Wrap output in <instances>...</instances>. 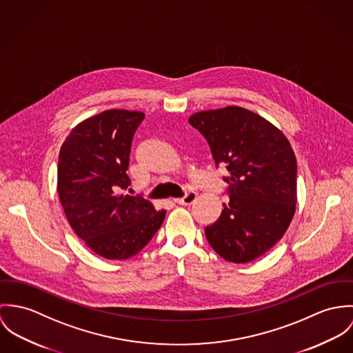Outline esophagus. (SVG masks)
Here are the masks:
<instances>
[{"label": "esophagus", "mask_w": 353, "mask_h": 353, "mask_svg": "<svg viewBox=\"0 0 353 353\" xmlns=\"http://www.w3.org/2000/svg\"><path fill=\"white\" fill-rule=\"evenodd\" d=\"M196 192L194 191H190V192H187L185 195L183 196V197H180V199H174V203H177V204H183V205H188V204H192L194 201H195L196 199Z\"/></svg>", "instance_id": "1"}]
</instances>
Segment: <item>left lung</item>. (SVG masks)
<instances>
[{"mask_svg":"<svg viewBox=\"0 0 353 353\" xmlns=\"http://www.w3.org/2000/svg\"><path fill=\"white\" fill-rule=\"evenodd\" d=\"M190 124L208 142L216 168L226 165L229 203L204 229L210 246L230 263H249L284 235L296 205V158L287 138L241 107L197 112Z\"/></svg>","mask_w":353,"mask_h":353,"instance_id":"1","label":"left lung"}]
</instances>
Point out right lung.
<instances>
[{
	"mask_svg": "<svg viewBox=\"0 0 353 353\" xmlns=\"http://www.w3.org/2000/svg\"><path fill=\"white\" fill-rule=\"evenodd\" d=\"M145 114L104 111L74 127L58 159V194L76 234L96 254L125 260L161 228L166 211L143 196L123 195L131 143Z\"/></svg>",
	"mask_w": 353,
	"mask_h": 353,
	"instance_id": "obj_1",
	"label": "right lung"
}]
</instances>
